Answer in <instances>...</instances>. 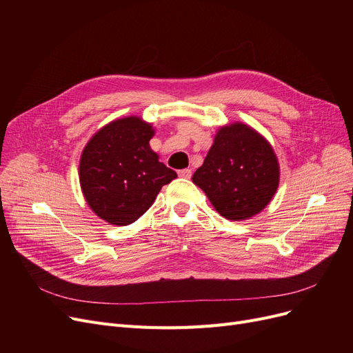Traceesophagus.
<instances>
[{"mask_svg": "<svg viewBox=\"0 0 353 353\" xmlns=\"http://www.w3.org/2000/svg\"><path fill=\"white\" fill-rule=\"evenodd\" d=\"M179 176L183 177V179H190L192 177V170L190 169H183V170H179Z\"/></svg>", "mask_w": 353, "mask_h": 353, "instance_id": "esophagus-1", "label": "esophagus"}]
</instances>
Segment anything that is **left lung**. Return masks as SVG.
<instances>
[{"mask_svg": "<svg viewBox=\"0 0 353 353\" xmlns=\"http://www.w3.org/2000/svg\"><path fill=\"white\" fill-rule=\"evenodd\" d=\"M214 209L229 220L263 210L279 184V165L269 143L250 127H221L205 161L193 174Z\"/></svg>", "mask_w": 353, "mask_h": 353, "instance_id": "obj_1", "label": "left lung"}]
</instances>
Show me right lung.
Returning <instances> with one entry per match:
<instances>
[{
  "mask_svg": "<svg viewBox=\"0 0 353 353\" xmlns=\"http://www.w3.org/2000/svg\"><path fill=\"white\" fill-rule=\"evenodd\" d=\"M153 134L150 124L127 117L103 127L84 148L81 190L92 212L111 225L133 223L177 177L150 148Z\"/></svg>",
  "mask_w": 353,
  "mask_h": 353,
  "instance_id": "right-lung-1",
  "label": "right lung"
}]
</instances>
